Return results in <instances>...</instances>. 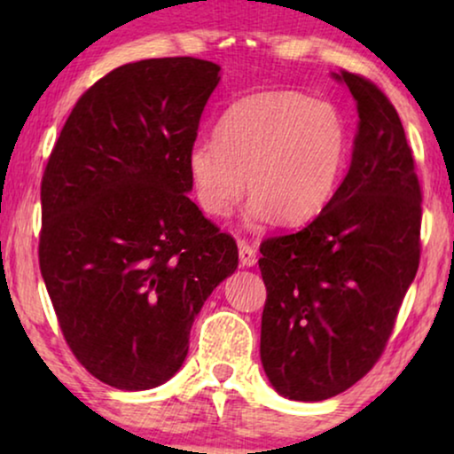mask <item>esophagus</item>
<instances>
[{
	"label": "esophagus",
	"mask_w": 454,
	"mask_h": 454,
	"mask_svg": "<svg viewBox=\"0 0 454 454\" xmlns=\"http://www.w3.org/2000/svg\"><path fill=\"white\" fill-rule=\"evenodd\" d=\"M239 262L241 266H246V269L256 264V250H254L252 246H247L246 241H239Z\"/></svg>",
	"instance_id": "34e87169"
}]
</instances>
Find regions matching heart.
<instances>
[{"mask_svg":"<svg viewBox=\"0 0 454 454\" xmlns=\"http://www.w3.org/2000/svg\"><path fill=\"white\" fill-rule=\"evenodd\" d=\"M215 140H198L188 173L204 213L227 216L246 190L247 221L277 216L297 225L318 216L337 192L347 160L340 111L297 90H269L235 101L221 115Z\"/></svg>","mask_w":454,"mask_h":454,"instance_id":"b5f03b06","label":"heart"}]
</instances>
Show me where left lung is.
Here are the masks:
<instances>
[{
  "instance_id": "8db88e82",
  "label": "left lung",
  "mask_w": 454,
  "mask_h": 454,
  "mask_svg": "<svg viewBox=\"0 0 454 454\" xmlns=\"http://www.w3.org/2000/svg\"><path fill=\"white\" fill-rule=\"evenodd\" d=\"M357 103L351 165L301 231L262 241L260 359L291 401H325L382 356L419 266L421 190L399 114L357 74H333Z\"/></svg>"
}]
</instances>
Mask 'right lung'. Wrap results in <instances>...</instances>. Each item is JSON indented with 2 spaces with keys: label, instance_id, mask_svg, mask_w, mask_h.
Masks as SVG:
<instances>
[{
  "label": "right lung",
  "instance_id": "add662e5",
  "mask_svg": "<svg viewBox=\"0 0 454 454\" xmlns=\"http://www.w3.org/2000/svg\"><path fill=\"white\" fill-rule=\"evenodd\" d=\"M221 80L196 58L115 67L72 109L41 184V275L80 364L120 390L169 380L238 246L188 198V153Z\"/></svg>",
  "mask_w": 454,
  "mask_h": 454
}]
</instances>
